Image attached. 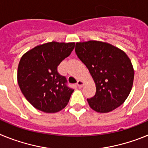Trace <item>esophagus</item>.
Returning a JSON list of instances; mask_svg holds the SVG:
<instances>
[{"label": "esophagus", "mask_w": 148, "mask_h": 148, "mask_svg": "<svg viewBox=\"0 0 148 148\" xmlns=\"http://www.w3.org/2000/svg\"><path fill=\"white\" fill-rule=\"evenodd\" d=\"M77 86H78V87H82L84 86V82L81 80H78V82H77Z\"/></svg>", "instance_id": "obj_1"}]
</instances>
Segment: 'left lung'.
<instances>
[{
  "label": "left lung",
  "mask_w": 148,
  "mask_h": 148,
  "mask_svg": "<svg viewBox=\"0 0 148 148\" xmlns=\"http://www.w3.org/2000/svg\"><path fill=\"white\" fill-rule=\"evenodd\" d=\"M75 51L96 86L95 95L87 99L90 108L98 113H108L125 102L134 78L131 61L126 53L96 40L76 43Z\"/></svg>",
  "instance_id": "8db88e82"
}]
</instances>
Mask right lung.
Masks as SVG:
<instances>
[{
  "instance_id": "obj_1",
  "label": "right lung",
  "mask_w": 148,
  "mask_h": 148,
  "mask_svg": "<svg viewBox=\"0 0 148 148\" xmlns=\"http://www.w3.org/2000/svg\"><path fill=\"white\" fill-rule=\"evenodd\" d=\"M75 43L49 42L35 47L22 56L18 68V82L22 93L34 108L56 113L67 105L73 88L58 66L68 57Z\"/></svg>"
}]
</instances>
